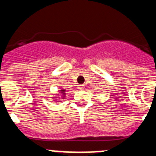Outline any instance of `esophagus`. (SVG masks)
<instances>
[{
  "instance_id": "esophagus-1",
  "label": "esophagus",
  "mask_w": 156,
  "mask_h": 156,
  "mask_svg": "<svg viewBox=\"0 0 156 156\" xmlns=\"http://www.w3.org/2000/svg\"><path fill=\"white\" fill-rule=\"evenodd\" d=\"M78 88V89H84V86H83V85H79Z\"/></svg>"
}]
</instances>
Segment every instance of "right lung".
Returning <instances> with one entry per match:
<instances>
[{
	"label": "right lung",
	"instance_id": "1",
	"mask_svg": "<svg viewBox=\"0 0 156 156\" xmlns=\"http://www.w3.org/2000/svg\"><path fill=\"white\" fill-rule=\"evenodd\" d=\"M64 92H65V90H63H63H61V92H60V93H63V94L64 95V94H65Z\"/></svg>",
	"mask_w": 156,
	"mask_h": 156
}]
</instances>
